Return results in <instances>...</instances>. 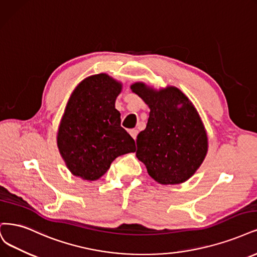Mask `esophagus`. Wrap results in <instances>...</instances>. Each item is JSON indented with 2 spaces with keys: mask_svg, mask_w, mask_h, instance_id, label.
<instances>
[{
  "mask_svg": "<svg viewBox=\"0 0 257 257\" xmlns=\"http://www.w3.org/2000/svg\"><path fill=\"white\" fill-rule=\"evenodd\" d=\"M130 134H131V136H132L133 138L136 139V137H137V135H138V131L135 130V128H133V130L130 131Z\"/></svg>",
  "mask_w": 257,
  "mask_h": 257,
  "instance_id": "1",
  "label": "esophagus"
}]
</instances>
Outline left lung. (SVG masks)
Returning <instances> with one entry per match:
<instances>
[{
  "mask_svg": "<svg viewBox=\"0 0 257 257\" xmlns=\"http://www.w3.org/2000/svg\"><path fill=\"white\" fill-rule=\"evenodd\" d=\"M131 88L151 109L146 130L137 136V158L159 184L187 181L207 152L206 132L198 111L175 87L156 91L135 83Z\"/></svg>",
  "mask_w": 257,
  "mask_h": 257,
  "instance_id": "obj_1",
  "label": "left lung"
}]
</instances>
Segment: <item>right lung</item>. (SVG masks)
I'll return each mask as SVG.
<instances>
[{
  "mask_svg": "<svg viewBox=\"0 0 257 257\" xmlns=\"http://www.w3.org/2000/svg\"><path fill=\"white\" fill-rule=\"evenodd\" d=\"M121 84L101 73L85 78L73 91L63 119L57 145L75 176L95 181L114 158L135 152V140L121 126L114 102Z\"/></svg>",
  "mask_w": 257,
  "mask_h": 257,
  "instance_id": "1",
  "label": "right lung"
}]
</instances>
